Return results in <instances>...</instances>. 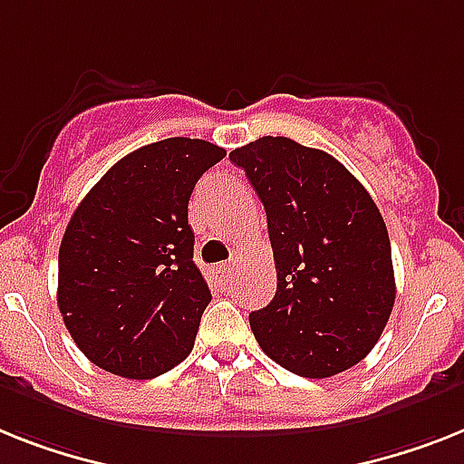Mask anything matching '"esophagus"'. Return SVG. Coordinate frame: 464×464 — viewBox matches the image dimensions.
Instances as JSON below:
<instances>
[{
  "mask_svg": "<svg viewBox=\"0 0 464 464\" xmlns=\"http://www.w3.org/2000/svg\"><path fill=\"white\" fill-rule=\"evenodd\" d=\"M213 273H216V279H220V282H229V277H232V275H235V266H218L216 270H213Z\"/></svg>",
  "mask_w": 464,
  "mask_h": 464,
  "instance_id": "1",
  "label": "esophagus"
}]
</instances>
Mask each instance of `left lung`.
I'll return each mask as SVG.
<instances>
[{"mask_svg":"<svg viewBox=\"0 0 464 464\" xmlns=\"http://www.w3.org/2000/svg\"><path fill=\"white\" fill-rule=\"evenodd\" d=\"M266 206L277 292L248 315L267 358L324 379L361 362L396 298L392 241L365 187L334 159L289 137L229 154Z\"/></svg>","mask_w":464,"mask_h":464,"instance_id":"1","label":"left lung"}]
</instances>
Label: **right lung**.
<instances>
[{"instance_id": "1", "label": "right lung", "mask_w": 464, "mask_h": 464, "mask_svg": "<svg viewBox=\"0 0 464 464\" xmlns=\"http://www.w3.org/2000/svg\"><path fill=\"white\" fill-rule=\"evenodd\" d=\"M223 159L206 140L154 141L118 160L71 216L56 301L72 342L106 372L151 379L191 353L210 289L187 206Z\"/></svg>"}]
</instances>
